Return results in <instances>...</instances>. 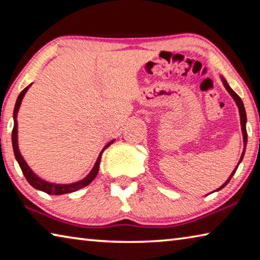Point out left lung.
Here are the masks:
<instances>
[{"label": "left lung", "instance_id": "obj_1", "mask_svg": "<svg viewBox=\"0 0 260 260\" xmlns=\"http://www.w3.org/2000/svg\"><path fill=\"white\" fill-rule=\"evenodd\" d=\"M221 80H222V83H223V86H225V88L227 89V91L228 93L231 94V96L233 99H234V101H235V103L237 104V107H239V111H240V118H241V128H242V134H243V143H244V149H243V152H242V155H241V158H240V160H239V164H237V166L235 167L234 169V171H233L232 172V174L230 175V178L227 179V181L222 184V186H220L217 190L215 191H218V190H220V189H222L223 187L226 186V184L231 181V179H232V177L233 175H234V173L236 172V170H237V167H239V165H240V162L242 161V159H243V157H244V152H245V147H246V142H248V134H246V127H245V124H246V113H245V109H244V105H243V102H242V100H241V98L239 95H237L234 90L232 89V88L230 87V85H228L227 83V81L225 80V78H222L221 77Z\"/></svg>", "mask_w": 260, "mask_h": 260}]
</instances>
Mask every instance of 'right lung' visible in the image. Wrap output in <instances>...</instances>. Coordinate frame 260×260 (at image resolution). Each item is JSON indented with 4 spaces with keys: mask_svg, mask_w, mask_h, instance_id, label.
I'll return each instance as SVG.
<instances>
[{
    "mask_svg": "<svg viewBox=\"0 0 260 260\" xmlns=\"http://www.w3.org/2000/svg\"><path fill=\"white\" fill-rule=\"evenodd\" d=\"M29 87H30V85L26 87L25 89L19 94L18 99H17V101H16L15 110H14V129H12V147H14L15 157H16L17 161H18L21 171H23V174L25 175L26 180H27L30 186L34 187L35 189H38V190H41V191H45L47 193H49V195H63V193L77 191V190H79V189L88 186V184H89L96 178V175H98V173H99L100 162H101V158H102L103 151L108 147L111 146L114 140H112L111 142H109L107 146L103 148V150L101 151L98 160H96L95 165H94L93 169H91L89 174H88L86 178H83L82 180H80V181L74 182V183H69V184H59V183L48 182V181H46V180H43L40 177H38V175L29 169V166L27 165V162L25 161L23 156H21V153L19 151V148H18V122H17V114H18L21 101H23L26 91H27Z\"/></svg>",
    "mask_w": 260,
    "mask_h": 260,
    "instance_id": "add662e5",
    "label": "right lung"
}]
</instances>
